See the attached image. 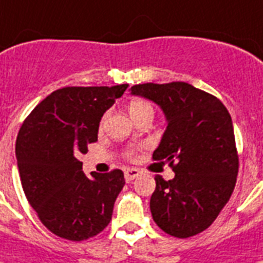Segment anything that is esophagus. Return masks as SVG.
<instances>
[{
  "mask_svg": "<svg viewBox=\"0 0 263 263\" xmlns=\"http://www.w3.org/2000/svg\"><path fill=\"white\" fill-rule=\"evenodd\" d=\"M140 175H141V172L136 168L125 169V179H126V181H132V180H134L136 177H138Z\"/></svg>",
  "mask_w": 263,
  "mask_h": 263,
  "instance_id": "esophagus-1",
  "label": "esophagus"
}]
</instances>
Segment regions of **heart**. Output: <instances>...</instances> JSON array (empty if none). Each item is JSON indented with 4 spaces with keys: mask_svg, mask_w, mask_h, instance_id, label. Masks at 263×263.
I'll return each instance as SVG.
<instances>
[{
    "mask_svg": "<svg viewBox=\"0 0 263 263\" xmlns=\"http://www.w3.org/2000/svg\"><path fill=\"white\" fill-rule=\"evenodd\" d=\"M129 111L132 116H134V114H140V112H144V111H153V106H152L151 103L146 101H142V99H136V101H133L132 103H130ZM133 155H134L133 151H130L129 153H127V156H129V157H133Z\"/></svg>",
    "mask_w": 263,
    "mask_h": 263,
    "instance_id": "b5f03b06",
    "label": "heart"
}]
</instances>
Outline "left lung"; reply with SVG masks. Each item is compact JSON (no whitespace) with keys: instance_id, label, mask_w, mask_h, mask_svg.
Returning a JSON list of instances; mask_svg holds the SVG:
<instances>
[{"instance_id":"1","label":"left lung","mask_w":263,"mask_h":263,"mask_svg":"<svg viewBox=\"0 0 263 263\" xmlns=\"http://www.w3.org/2000/svg\"><path fill=\"white\" fill-rule=\"evenodd\" d=\"M130 91L160 106L168 122L153 160L169 162L175 177H155L153 220L176 238L196 235L218 218L236 183L239 158L229 110L185 82L136 84Z\"/></svg>"}]
</instances>
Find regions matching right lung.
<instances>
[{
  "instance_id": "add662e5",
  "label": "right lung",
  "mask_w": 263,
  "mask_h": 263,
  "mask_svg": "<svg viewBox=\"0 0 263 263\" xmlns=\"http://www.w3.org/2000/svg\"><path fill=\"white\" fill-rule=\"evenodd\" d=\"M127 87L56 90L32 110L20 129L16 157L24 194L41 223L60 238L88 239L111 220L125 185L123 172H91L92 177H87L78 157L98 141L101 118Z\"/></svg>"
}]
</instances>
